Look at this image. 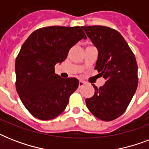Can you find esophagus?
Returning <instances> with one entry per match:
<instances>
[{"label": "esophagus", "mask_w": 149, "mask_h": 149, "mask_svg": "<svg viewBox=\"0 0 149 149\" xmlns=\"http://www.w3.org/2000/svg\"><path fill=\"white\" fill-rule=\"evenodd\" d=\"M84 84H85V83H84V81H81V80H80V81L79 82V87H82Z\"/></svg>", "instance_id": "34e87169"}]
</instances>
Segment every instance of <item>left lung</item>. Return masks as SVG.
<instances>
[{
    "label": "left lung",
    "instance_id": "1",
    "mask_svg": "<svg viewBox=\"0 0 149 149\" xmlns=\"http://www.w3.org/2000/svg\"><path fill=\"white\" fill-rule=\"evenodd\" d=\"M82 29L97 49L95 70L106 79L99 88L92 84L95 92L86 99V107L100 120H114L127 109L138 87L136 58L118 31L98 25Z\"/></svg>",
    "mask_w": 149,
    "mask_h": 149
}]
</instances>
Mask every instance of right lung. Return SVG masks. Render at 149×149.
Returning <instances> with one entry per match:
<instances>
[{"mask_svg":"<svg viewBox=\"0 0 149 149\" xmlns=\"http://www.w3.org/2000/svg\"><path fill=\"white\" fill-rule=\"evenodd\" d=\"M83 38L86 36L79 26L45 27L32 32L22 45L15 60L16 90L34 117L51 120L65 109L79 80L61 78L54 67Z\"/></svg>","mask_w":149,"mask_h":149,"instance_id":"add662e5","label":"right lung"}]
</instances>
